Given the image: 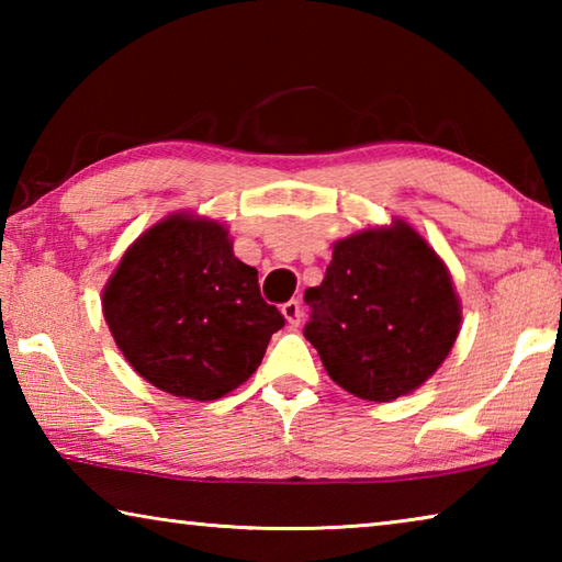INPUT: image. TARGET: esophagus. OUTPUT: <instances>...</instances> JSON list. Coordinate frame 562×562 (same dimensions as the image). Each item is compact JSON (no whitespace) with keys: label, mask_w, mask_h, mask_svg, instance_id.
Returning a JSON list of instances; mask_svg holds the SVG:
<instances>
[{"label":"esophagus","mask_w":562,"mask_h":562,"mask_svg":"<svg viewBox=\"0 0 562 562\" xmlns=\"http://www.w3.org/2000/svg\"><path fill=\"white\" fill-rule=\"evenodd\" d=\"M282 315H284V319H288L290 327H300V322H302V307H300V302H297V300L284 302V304H282Z\"/></svg>","instance_id":"obj_1"}]
</instances>
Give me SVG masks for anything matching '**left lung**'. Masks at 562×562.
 <instances>
[{
  "mask_svg": "<svg viewBox=\"0 0 562 562\" xmlns=\"http://www.w3.org/2000/svg\"><path fill=\"white\" fill-rule=\"evenodd\" d=\"M312 341L331 382L367 402L416 392L449 357L461 329L451 272L402 217L331 245L319 288H310Z\"/></svg>",
  "mask_w": 562,
  "mask_h": 562,
  "instance_id": "obj_1",
  "label": "left lung"
}]
</instances>
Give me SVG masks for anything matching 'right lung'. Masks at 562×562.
<instances>
[{
    "instance_id": "obj_1",
    "label": "right lung",
    "mask_w": 562,
    "mask_h": 562,
    "mask_svg": "<svg viewBox=\"0 0 562 562\" xmlns=\"http://www.w3.org/2000/svg\"><path fill=\"white\" fill-rule=\"evenodd\" d=\"M101 310L148 384L195 402L245 384L284 325L260 297L258 270L235 258L227 227L193 213L166 215L128 245Z\"/></svg>"
}]
</instances>
